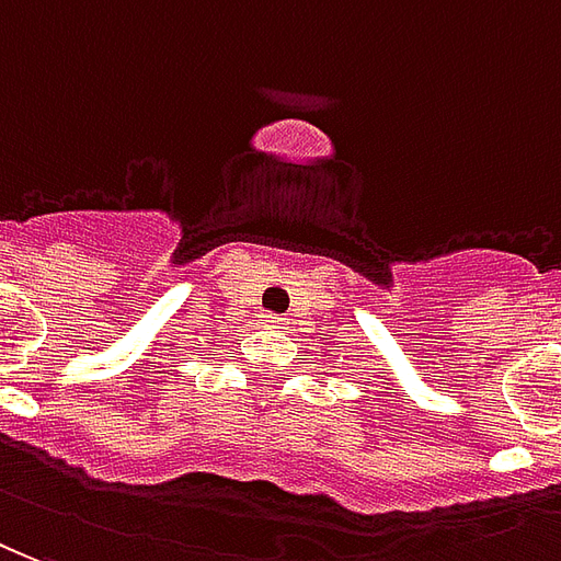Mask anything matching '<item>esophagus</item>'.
Returning a JSON list of instances; mask_svg holds the SVG:
<instances>
[{"instance_id":"1","label":"esophagus","mask_w":561,"mask_h":561,"mask_svg":"<svg viewBox=\"0 0 561 561\" xmlns=\"http://www.w3.org/2000/svg\"><path fill=\"white\" fill-rule=\"evenodd\" d=\"M263 325H268V329H284L286 320L280 313H263Z\"/></svg>"}]
</instances>
